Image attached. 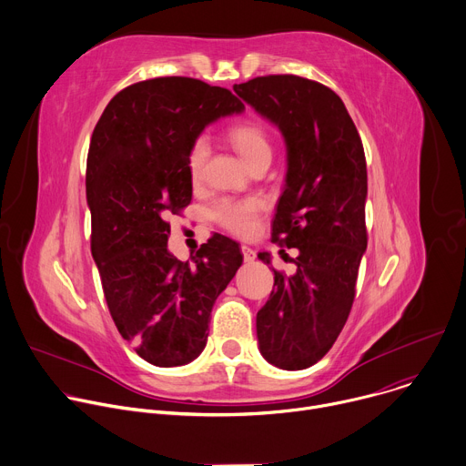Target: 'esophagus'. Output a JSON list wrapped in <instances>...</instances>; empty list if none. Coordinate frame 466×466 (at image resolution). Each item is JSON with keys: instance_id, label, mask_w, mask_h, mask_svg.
Masks as SVG:
<instances>
[{"instance_id": "1", "label": "esophagus", "mask_w": 466, "mask_h": 466, "mask_svg": "<svg viewBox=\"0 0 466 466\" xmlns=\"http://www.w3.org/2000/svg\"><path fill=\"white\" fill-rule=\"evenodd\" d=\"M241 254H243L245 261H254V258H256V252L247 245H241Z\"/></svg>"}]
</instances>
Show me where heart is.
Masks as SVG:
<instances>
[{"mask_svg": "<svg viewBox=\"0 0 466 466\" xmlns=\"http://www.w3.org/2000/svg\"><path fill=\"white\" fill-rule=\"evenodd\" d=\"M230 146L238 151L243 162L252 169L259 164H269L273 158V142L269 132L256 121H239L227 132ZM208 158V144L203 138L193 140L186 157V171L191 182L203 178ZM265 203L261 197L223 198L212 208V218L228 232L236 236H248L254 232L258 218Z\"/></svg>", "mask_w": 466, "mask_h": 466, "instance_id": "1", "label": "heart"}]
</instances>
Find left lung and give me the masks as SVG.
<instances>
[{"mask_svg":"<svg viewBox=\"0 0 466 466\" xmlns=\"http://www.w3.org/2000/svg\"><path fill=\"white\" fill-rule=\"evenodd\" d=\"M234 92L284 135L288 173L273 241L299 248L295 275L273 269L271 297L256 315L259 352L275 367L308 369L336 343L356 297L367 248L363 144L341 97L317 81L265 76ZM258 258L271 263L269 252Z\"/></svg>","mask_w":466,"mask_h":466,"instance_id":"1","label":"left lung"}]
</instances>
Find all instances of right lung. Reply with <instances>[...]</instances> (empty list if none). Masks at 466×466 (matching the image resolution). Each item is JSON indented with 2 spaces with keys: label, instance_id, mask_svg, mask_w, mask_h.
I'll return each mask as SVG.
<instances>
[{
  "label": "right lung",
  "instance_id": "add662e5",
  "mask_svg": "<svg viewBox=\"0 0 466 466\" xmlns=\"http://www.w3.org/2000/svg\"><path fill=\"white\" fill-rule=\"evenodd\" d=\"M245 105L227 88L157 77L117 92L101 114L86 160L92 256L121 338L157 367L203 352L216 299L243 254L214 234L191 261L167 250L169 214L191 201L187 149L203 128Z\"/></svg>",
  "mask_w": 466,
  "mask_h": 466
}]
</instances>
